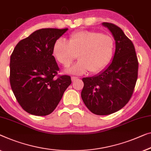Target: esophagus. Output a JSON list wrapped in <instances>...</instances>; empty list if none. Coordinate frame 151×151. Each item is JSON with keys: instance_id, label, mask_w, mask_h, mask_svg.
Masks as SVG:
<instances>
[{"instance_id": "1", "label": "esophagus", "mask_w": 151, "mask_h": 151, "mask_svg": "<svg viewBox=\"0 0 151 151\" xmlns=\"http://www.w3.org/2000/svg\"><path fill=\"white\" fill-rule=\"evenodd\" d=\"M72 79V81H75L76 80L78 79V77H76V76H73V77L71 78Z\"/></svg>"}]
</instances>
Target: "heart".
Segmentation results:
<instances>
[{
	"label": "heart",
	"mask_w": 151,
	"mask_h": 151,
	"mask_svg": "<svg viewBox=\"0 0 151 151\" xmlns=\"http://www.w3.org/2000/svg\"><path fill=\"white\" fill-rule=\"evenodd\" d=\"M115 42L111 36L93 30H81L72 33L69 41L56 40L53 47L55 60L64 67H68L78 54L79 61L66 72L81 75L89 71L98 73L109 66L113 57Z\"/></svg>",
	"instance_id": "1"
}]
</instances>
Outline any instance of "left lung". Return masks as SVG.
I'll use <instances>...</instances> for the list:
<instances>
[{"mask_svg": "<svg viewBox=\"0 0 151 151\" xmlns=\"http://www.w3.org/2000/svg\"><path fill=\"white\" fill-rule=\"evenodd\" d=\"M115 40L112 61L104 70L83 78L81 98L87 109L97 115H108L124 107L131 98L138 78V62L134 44L113 24L103 22Z\"/></svg>", "mask_w": 151, "mask_h": 151, "instance_id": "1", "label": "left lung"}]
</instances>
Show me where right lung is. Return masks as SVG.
I'll return each mask as SVG.
<instances>
[{
  "label": "right lung",
  "mask_w": 151,
  "mask_h": 151,
  "mask_svg": "<svg viewBox=\"0 0 151 151\" xmlns=\"http://www.w3.org/2000/svg\"><path fill=\"white\" fill-rule=\"evenodd\" d=\"M67 30H36L20 40L11 55V89L22 109L33 115L51 114L71 84L69 76L55 78L59 67L52 55L54 43Z\"/></svg>",
  "instance_id": "1"
}]
</instances>
